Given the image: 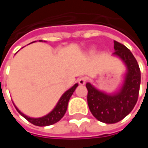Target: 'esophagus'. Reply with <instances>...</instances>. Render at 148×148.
<instances>
[{
  "instance_id": "esophagus-1",
  "label": "esophagus",
  "mask_w": 148,
  "mask_h": 148,
  "mask_svg": "<svg viewBox=\"0 0 148 148\" xmlns=\"http://www.w3.org/2000/svg\"><path fill=\"white\" fill-rule=\"evenodd\" d=\"M86 81H87V79H86V77H80V78L77 80V82H78V83H79L80 85H85L86 82Z\"/></svg>"
}]
</instances>
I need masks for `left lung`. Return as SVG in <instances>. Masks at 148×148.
I'll return each mask as SVG.
<instances>
[{"mask_svg":"<svg viewBox=\"0 0 148 148\" xmlns=\"http://www.w3.org/2000/svg\"><path fill=\"white\" fill-rule=\"evenodd\" d=\"M114 55L121 58L127 66L122 88L114 94H106L86 83L87 103L93 116L100 122L115 123L128 115L136 105L139 94L141 71L137 60L123 44L114 41Z\"/></svg>","mask_w":148,"mask_h":148,"instance_id":"8db88e82","label":"left lung"}]
</instances>
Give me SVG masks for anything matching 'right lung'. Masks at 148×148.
<instances>
[{
  "label": "right lung",
  "mask_w": 148,
  "mask_h": 148,
  "mask_svg": "<svg viewBox=\"0 0 148 148\" xmlns=\"http://www.w3.org/2000/svg\"><path fill=\"white\" fill-rule=\"evenodd\" d=\"M41 41V40H40ZM78 86V84H75L71 88H70L68 90H66L64 94L61 96V98L58 100L57 105L55 106L53 110L51 111L49 114H48L45 116L41 117V118H30V117L26 116L25 114H24L22 112H20L16 106L15 109L17 110V111L20 113L22 116L24 117L25 119H26L29 122H30L33 124L36 125V126H49V125H52L53 123H56L57 122H58L60 119L64 116L66 109H67V105H68V101L71 98V95L73 94V92L75 91V90Z\"/></svg>",
  "instance_id": "1"
}]
</instances>
